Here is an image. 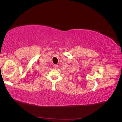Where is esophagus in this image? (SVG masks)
<instances>
[{"instance_id": "esophagus-1", "label": "esophagus", "mask_w": 122, "mask_h": 122, "mask_svg": "<svg viewBox=\"0 0 122 122\" xmlns=\"http://www.w3.org/2000/svg\"><path fill=\"white\" fill-rule=\"evenodd\" d=\"M57 68H58V65H53V68L54 69H57Z\"/></svg>"}]
</instances>
